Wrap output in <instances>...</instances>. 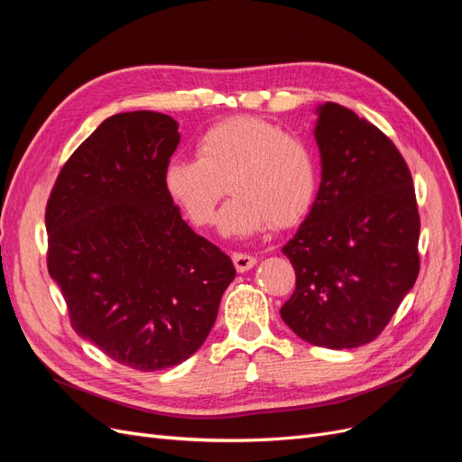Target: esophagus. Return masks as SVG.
<instances>
[{
  "label": "esophagus",
  "instance_id": "esophagus-1",
  "mask_svg": "<svg viewBox=\"0 0 462 462\" xmlns=\"http://www.w3.org/2000/svg\"><path fill=\"white\" fill-rule=\"evenodd\" d=\"M233 263H235L236 272L243 273V272H248L250 268H254L256 258L253 254H246V253H235L233 254Z\"/></svg>",
  "mask_w": 462,
  "mask_h": 462
}]
</instances>
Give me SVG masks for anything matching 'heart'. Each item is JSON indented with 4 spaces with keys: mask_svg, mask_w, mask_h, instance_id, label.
<instances>
[{
    "mask_svg": "<svg viewBox=\"0 0 462 462\" xmlns=\"http://www.w3.org/2000/svg\"><path fill=\"white\" fill-rule=\"evenodd\" d=\"M318 160L304 138L277 125L236 116L206 129L197 141V160L173 158L163 170V189L199 227L214 226L227 190L221 229L254 235L268 226H297L318 194Z\"/></svg>",
    "mask_w": 462,
    "mask_h": 462,
    "instance_id": "1",
    "label": "heart"
}]
</instances>
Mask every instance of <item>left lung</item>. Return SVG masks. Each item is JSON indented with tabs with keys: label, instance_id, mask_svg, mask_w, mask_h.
Wrapping results in <instances>:
<instances>
[{
	"label": "left lung",
	"instance_id": "8db88e82",
	"mask_svg": "<svg viewBox=\"0 0 462 462\" xmlns=\"http://www.w3.org/2000/svg\"><path fill=\"white\" fill-rule=\"evenodd\" d=\"M314 134L321 183L282 248L297 285L279 314L304 341L353 348L374 341L412 289L420 216L409 165L375 125L328 102Z\"/></svg>",
	"mask_w": 462,
	"mask_h": 462
}]
</instances>
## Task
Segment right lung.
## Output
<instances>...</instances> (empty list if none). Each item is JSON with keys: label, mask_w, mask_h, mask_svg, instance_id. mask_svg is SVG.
<instances>
[{"label": "right lung", "mask_w": 462, "mask_h": 462, "mask_svg": "<svg viewBox=\"0 0 462 462\" xmlns=\"http://www.w3.org/2000/svg\"><path fill=\"white\" fill-rule=\"evenodd\" d=\"M177 129L156 111L111 116L65 162L46 206L48 272L73 329L141 372L199 351L235 277L163 189Z\"/></svg>", "instance_id": "add662e5"}]
</instances>
